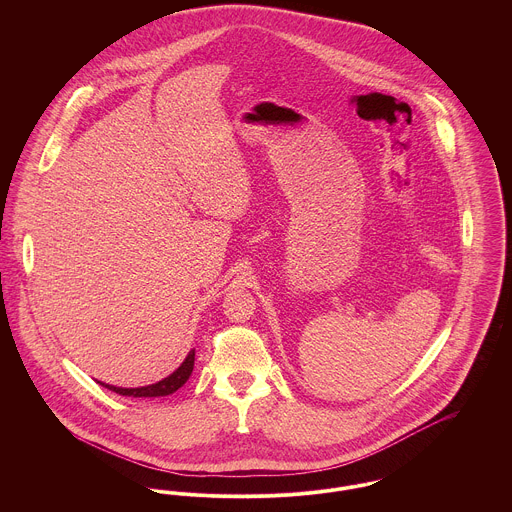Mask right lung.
Returning <instances> with one entry per match:
<instances>
[{
	"instance_id": "1",
	"label": "right lung",
	"mask_w": 512,
	"mask_h": 512,
	"mask_svg": "<svg viewBox=\"0 0 512 512\" xmlns=\"http://www.w3.org/2000/svg\"><path fill=\"white\" fill-rule=\"evenodd\" d=\"M195 366V349L189 351V355L185 357V361L179 365L177 370H173L169 376H165L163 380L155 382V384H147L140 388H122V386H114V384H106L100 382L104 388L120 394V396H132V398H159V396H169L173 392H177L191 376Z\"/></svg>"
}]
</instances>
